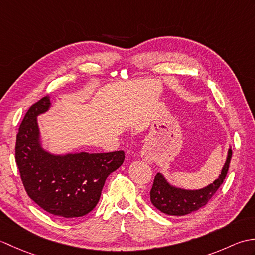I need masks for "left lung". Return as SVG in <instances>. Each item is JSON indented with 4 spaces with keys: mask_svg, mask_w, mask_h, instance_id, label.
I'll return each instance as SVG.
<instances>
[{
    "mask_svg": "<svg viewBox=\"0 0 255 255\" xmlns=\"http://www.w3.org/2000/svg\"><path fill=\"white\" fill-rule=\"evenodd\" d=\"M231 156L232 150L229 149L227 161L219 177L208 186L197 191H186V189L171 186L163 175L158 173L154 176L152 188L150 191L151 203L162 213L170 216H184L204 207L218 191L226 178Z\"/></svg>",
    "mask_w": 255,
    "mask_h": 255,
    "instance_id": "1",
    "label": "left lung"
}]
</instances>
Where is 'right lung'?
<instances>
[{
    "instance_id": "add662e5",
    "label": "right lung",
    "mask_w": 255,
    "mask_h": 255,
    "mask_svg": "<svg viewBox=\"0 0 255 255\" xmlns=\"http://www.w3.org/2000/svg\"><path fill=\"white\" fill-rule=\"evenodd\" d=\"M49 106V96H45L25 114L16 136V164L27 195L39 207L68 220L82 217L99 203L107 176L123 164L125 152H46L39 144L36 117Z\"/></svg>"
}]
</instances>
